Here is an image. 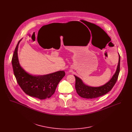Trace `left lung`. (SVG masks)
Masks as SVG:
<instances>
[{
    "mask_svg": "<svg viewBox=\"0 0 132 132\" xmlns=\"http://www.w3.org/2000/svg\"><path fill=\"white\" fill-rule=\"evenodd\" d=\"M120 56L117 70L109 81L98 87H92L86 85L82 80L74 75L76 79L75 88L77 94L81 97L86 98H94L106 94L111 90L118 79L120 72Z\"/></svg>",
    "mask_w": 132,
    "mask_h": 132,
    "instance_id": "1",
    "label": "left lung"
}]
</instances>
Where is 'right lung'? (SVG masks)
<instances>
[{"label":"right lung","instance_id":"1","mask_svg":"<svg viewBox=\"0 0 132 132\" xmlns=\"http://www.w3.org/2000/svg\"><path fill=\"white\" fill-rule=\"evenodd\" d=\"M21 40L15 48L12 59L13 72L17 82L26 94L39 100L48 98L55 93L65 73L64 71H59L45 75L33 76L26 72L21 67L18 57V48Z\"/></svg>","mask_w":132,"mask_h":132}]
</instances>
